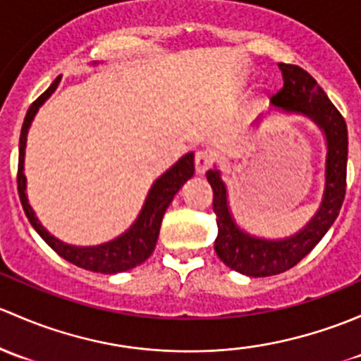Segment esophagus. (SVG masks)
Masks as SVG:
<instances>
[{"label": "esophagus", "mask_w": 361, "mask_h": 361, "mask_svg": "<svg viewBox=\"0 0 361 361\" xmlns=\"http://www.w3.org/2000/svg\"><path fill=\"white\" fill-rule=\"evenodd\" d=\"M214 163V158L208 151H198L195 156V166H196V173H205L208 169Z\"/></svg>", "instance_id": "obj_1"}]
</instances>
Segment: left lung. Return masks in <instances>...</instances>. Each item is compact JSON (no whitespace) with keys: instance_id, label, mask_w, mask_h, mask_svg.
Listing matches in <instances>:
<instances>
[{"instance_id":"left-lung-1","label":"left lung","mask_w":361,"mask_h":361,"mask_svg":"<svg viewBox=\"0 0 361 361\" xmlns=\"http://www.w3.org/2000/svg\"><path fill=\"white\" fill-rule=\"evenodd\" d=\"M283 87L271 97V104L285 113L311 118L326 139L325 189L317 214L299 233L285 240H264L241 231L228 205V189L219 170H208L207 180L214 191L217 221L215 252L231 269L254 278L273 276L302 261L336 222L346 195L348 128L343 114L330 102L313 76L299 66L280 62Z\"/></svg>"}]
</instances>
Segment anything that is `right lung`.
I'll return each instance as SVG.
<instances>
[{"mask_svg": "<svg viewBox=\"0 0 361 361\" xmlns=\"http://www.w3.org/2000/svg\"><path fill=\"white\" fill-rule=\"evenodd\" d=\"M61 76L48 87L47 92H43L31 107L27 109V114L24 118V125L20 130V140H18V172H17V188L18 196H20L22 208L27 215L29 222L32 228L38 231V235L61 255L62 259L69 261L71 264L83 269L94 271V273L114 274L121 271H128L132 267L139 266L153 254L156 241H158L159 228H161L163 215L165 210L172 203L173 196L184 185V182L191 179L195 173V154H184L176 165L170 170H166L161 177H158L149 189L146 203L140 210L139 217L133 222L132 228L125 231L123 235L107 241V243L95 245V247H74L61 241L59 238L51 236L47 229L39 224L38 217L29 205L27 195H25V176H24V154H25V142H27V132L31 121L35 120L36 113L42 107V104L50 97L59 87Z\"/></svg>", "mask_w": 361, "mask_h": 361, "instance_id": "right-lung-1", "label": "right lung"}]
</instances>
